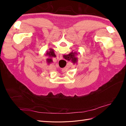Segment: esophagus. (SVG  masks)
<instances>
[{"label": "esophagus", "instance_id": "obj_1", "mask_svg": "<svg viewBox=\"0 0 126 126\" xmlns=\"http://www.w3.org/2000/svg\"><path fill=\"white\" fill-rule=\"evenodd\" d=\"M63 59V55H60V56H59V59L61 60V59Z\"/></svg>", "mask_w": 126, "mask_h": 126}]
</instances>
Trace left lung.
Instances as JSON below:
<instances>
[{"label":"left lung","instance_id":"1","mask_svg":"<svg viewBox=\"0 0 126 126\" xmlns=\"http://www.w3.org/2000/svg\"><path fill=\"white\" fill-rule=\"evenodd\" d=\"M46 56H48L49 57V58L47 59V62L48 63H50L52 62V59L51 58L52 57H56L54 49H52L51 48L49 49V50L47 51Z\"/></svg>","mask_w":126,"mask_h":126}]
</instances>
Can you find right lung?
<instances>
[{
  "instance_id": "add662e5",
  "label": "right lung",
  "mask_w": 126,
  "mask_h": 126,
  "mask_svg": "<svg viewBox=\"0 0 126 126\" xmlns=\"http://www.w3.org/2000/svg\"><path fill=\"white\" fill-rule=\"evenodd\" d=\"M79 54V53H78ZM78 55V52L76 51H72L70 54L67 55H63V58L68 61H71L72 63H75L77 62L78 58L77 57V56Z\"/></svg>"
}]
</instances>
